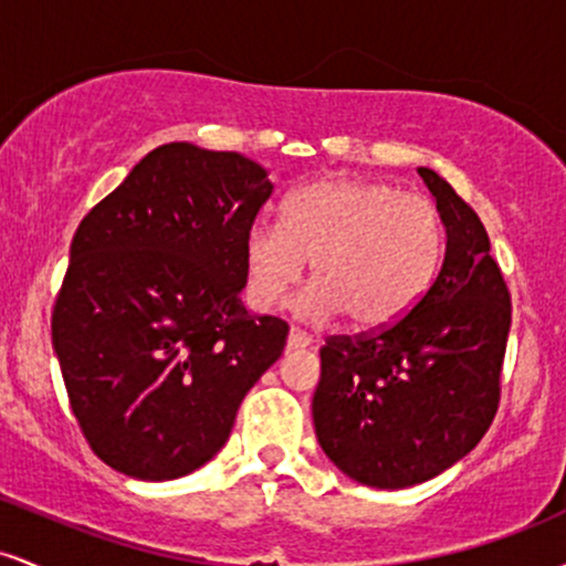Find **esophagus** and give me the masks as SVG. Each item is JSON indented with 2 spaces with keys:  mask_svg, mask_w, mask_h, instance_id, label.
<instances>
[{
  "mask_svg": "<svg viewBox=\"0 0 566 566\" xmlns=\"http://www.w3.org/2000/svg\"><path fill=\"white\" fill-rule=\"evenodd\" d=\"M311 343H314V337L305 335L303 329L297 327H290V335H287V348L290 350H297V348H308Z\"/></svg>",
  "mask_w": 566,
  "mask_h": 566,
  "instance_id": "esophagus-1",
  "label": "esophagus"
}]
</instances>
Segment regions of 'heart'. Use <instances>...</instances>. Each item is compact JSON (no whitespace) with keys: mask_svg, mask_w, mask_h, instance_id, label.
Masks as SVG:
<instances>
[{"mask_svg":"<svg viewBox=\"0 0 566 566\" xmlns=\"http://www.w3.org/2000/svg\"><path fill=\"white\" fill-rule=\"evenodd\" d=\"M441 250L444 226L428 199L369 180H316L284 201L282 226L247 229L244 292L252 308H276L311 261L314 284L297 314H346L354 327L378 329L423 297Z\"/></svg>","mask_w":566,"mask_h":566,"instance_id":"b5f03b06","label":"heart"}]
</instances>
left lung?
I'll return each instance as SVG.
<instances>
[{"mask_svg": "<svg viewBox=\"0 0 566 566\" xmlns=\"http://www.w3.org/2000/svg\"><path fill=\"white\" fill-rule=\"evenodd\" d=\"M444 226V261L391 327L329 337L311 401L324 454L354 482L405 490L482 441L497 412L511 295L476 212L418 167Z\"/></svg>", "mask_w": 566, "mask_h": 566, "instance_id": "1", "label": "left lung"}]
</instances>
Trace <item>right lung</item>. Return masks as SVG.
Returning a JSON list of instances; mask_svg holds the SVG:
<instances>
[{"instance_id":"add662e5","label":"right lung","mask_w":566,"mask_h":566,"mask_svg":"<svg viewBox=\"0 0 566 566\" xmlns=\"http://www.w3.org/2000/svg\"><path fill=\"white\" fill-rule=\"evenodd\" d=\"M274 193L237 151L165 143L84 216L53 308L71 412L97 458L167 482L229 441L290 327L247 314L244 233Z\"/></svg>"}]
</instances>
